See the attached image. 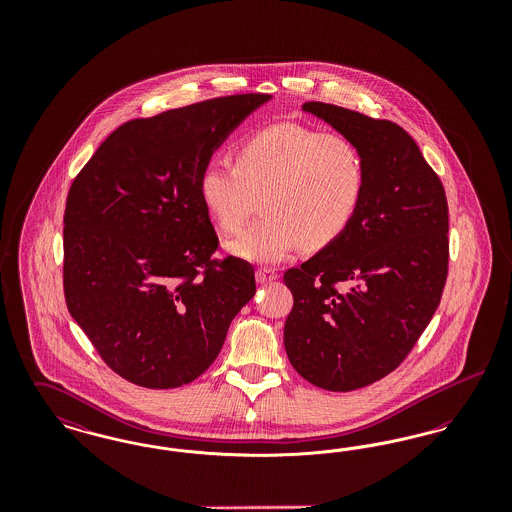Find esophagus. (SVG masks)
Wrapping results in <instances>:
<instances>
[{
    "label": "esophagus",
    "instance_id": "34e87169",
    "mask_svg": "<svg viewBox=\"0 0 512 512\" xmlns=\"http://www.w3.org/2000/svg\"><path fill=\"white\" fill-rule=\"evenodd\" d=\"M255 278H257L259 284H268V282L278 280V274H276L272 268H259V270L255 272Z\"/></svg>",
    "mask_w": 512,
    "mask_h": 512
}]
</instances>
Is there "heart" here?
Returning <instances> with one entry per match:
<instances>
[{"label":"heart","instance_id":"obj_1","mask_svg":"<svg viewBox=\"0 0 512 512\" xmlns=\"http://www.w3.org/2000/svg\"><path fill=\"white\" fill-rule=\"evenodd\" d=\"M365 159L349 138L297 122H276L245 136L236 165L211 159L199 172V199L219 230L232 234L257 197L267 215L226 244L257 265L288 259L303 244L318 251L351 228L365 195Z\"/></svg>","mask_w":512,"mask_h":512}]
</instances>
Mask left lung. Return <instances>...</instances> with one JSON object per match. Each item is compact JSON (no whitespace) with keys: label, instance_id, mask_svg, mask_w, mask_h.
I'll use <instances>...</instances> for the list:
<instances>
[{"label":"left lung","instance_id":"left-lung-1","mask_svg":"<svg viewBox=\"0 0 512 512\" xmlns=\"http://www.w3.org/2000/svg\"><path fill=\"white\" fill-rule=\"evenodd\" d=\"M359 147L366 186L351 228L284 282L293 293L284 345L313 386L353 391L403 363L438 309L449 263V213L438 174L395 122L307 101Z\"/></svg>","mask_w":512,"mask_h":512}]
</instances>
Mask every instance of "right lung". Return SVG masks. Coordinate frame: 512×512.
<instances>
[{"label": "right lung", "mask_w": 512, "mask_h": 512, "mask_svg": "<svg viewBox=\"0 0 512 512\" xmlns=\"http://www.w3.org/2000/svg\"><path fill=\"white\" fill-rule=\"evenodd\" d=\"M272 96L242 94L119 126L67 197L63 288L71 317L124 380L171 390L217 359L255 295V270L215 261L199 172Z\"/></svg>", "instance_id": "add662e5"}]
</instances>
